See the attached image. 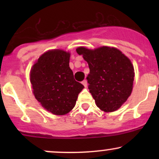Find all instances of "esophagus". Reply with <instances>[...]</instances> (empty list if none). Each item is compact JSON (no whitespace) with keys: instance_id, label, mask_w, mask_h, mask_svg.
Wrapping results in <instances>:
<instances>
[{"instance_id":"obj_1","label":"esophagus","mask_w":159,"mask_h":159,"mask_svg":"<svg viewBox=\"0 0 159 159\" xmlns=\"http://www.w3.org/2000/svg\"><path fill=\"white\" fill-rule=\"evenodd\" d=\"M81 83H82V84H83L84 86L85 87H87V81H86V80H84V81H82Z\"/></svg>"}]
</instances>
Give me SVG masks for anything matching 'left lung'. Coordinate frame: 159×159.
I'll list each match as a JSON object with an SVG mask.
<instances>
[{
  "label": "left lung",
  "mask_w": 159,
  "mask_h": 159,
  "mask_svg": "<svg viewBox=\"0 0 159 159\" xmlns=\"http://www.w3.org/2000/svg\"><path fill=\"white\" fill-rule=\"evenodd\" d=\"M76 52L88 63L87 80L96 106L105 112L118 110L132 92L134 69L130 59L114 47L81 46Z\"/></svg>",
  "instance_id": "8db88e82"
}]
</instances>
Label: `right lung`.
Returning a JSON list of instances; mask_svg holds the SVG:
<instances>
[{"label": "right lung", "mask_w": 159, "mask_h": 159, "mask_svg": "<svg viewBox=\"0 0 159 159\" xmlns=\"http://www.w3.org/2000/svg\"><path fill=\"white\" fill-rule=\"evenodd\" d=\"M69 59V52L48 50L36 60L30 69L33 93L45 110L54 115L70 112L78 93L84 87L74 79Z\"/></svg>", "instance_id": "right-lung-1"}]
</instances>
